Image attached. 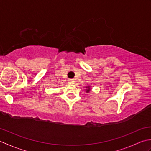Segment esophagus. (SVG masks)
Returning <instances> with one entry per match:
<instances>
[{
  "mask_svg": "<svg viewBox=\"0 0 151 151\" xmlns=\"http://www.w3.org/2000/svg\"><path fill=\"white\" fill-rule=\"evenodd\" d=\"M74 82H75V81H73V79H69V83L70 84H74Z\"/></svg>",
  "mask_w": 151,
  "mask_h": 151,
  "instance_id": "34e87169",
  "label": "esophagus"
}]
</instances>
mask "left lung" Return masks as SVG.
Returning a JSON list of instances; mask_svg holds the SVG:
<instances>
[{"label":"left lung","mask_w":151,"mask_h":151,"mask_svg":"<svg viewBox=\"0 0 151 151\" xmlns=\"http://www.w3.org/2000/svg\"><path fill=\"white\" fill-rule=\"evenodd\" d=\"M87 88V89H86V92H89V91H90V88L89 87V86H88V87H86Z\"/></svg>","instance_id":"obj_1"}]
</instances>
